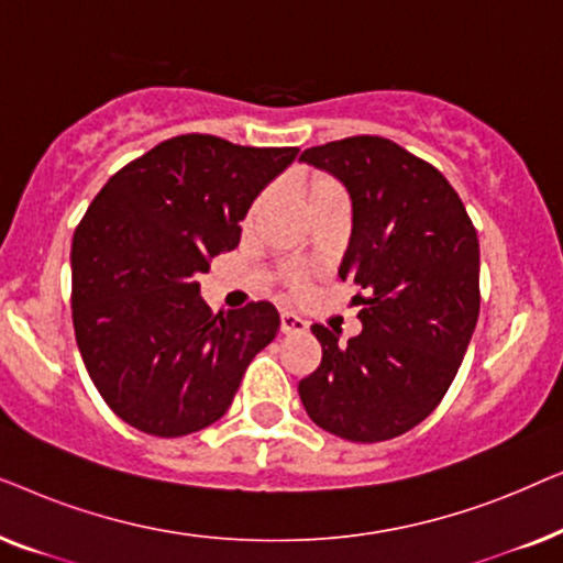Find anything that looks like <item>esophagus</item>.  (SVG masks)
<instances>
[{"label":"esophagus","instance_id":"34e87169","mask_svg":"<svg viewBox=\"0 0 563 563\" xmlns=\"http://www.w3.org/2000/svg\"><path fill=\"white\" fill-rule=\"evenodd\" d=\"M279 330H282L284 335H291V333H307V330H310V325H307V320L297 318L295 312H282Z\"/></svg>","mask_w":563,"mask_h":563}]
</instances>
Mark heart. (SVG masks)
Segmentation results:
<instances>
[{
    "label": "heart",
    "instance_id": "b5f03b06",
    "mask_svg": "<svg viewBox=\"0 0 563 563\" xmlns=\"http://www.w3.org/2000/svg\"><path fill=\"white\" fill-rule=\"evenodd\" d=\"M299 199H302L307 214L322 210V207L328 205H338V202H345V195L341 189V184L335 179H330L325 174H310L305 176V179H299ZM268 202V195H261L256 202L251 207V214H249V222H253L258 218L261 212H264V207Z\"/></svg>",
    "mask_w": 563,
    "mask_h": 563
}]
</instances>
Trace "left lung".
I'll list each match as a JSON object with an SVG mask.
<instances>
[{
  "label": "left lung",
  "mask_w": 563,
  "mask_h": 563,
  "mask_svg": "<svg viewBox=\"0 0 563 563\" xmlns=\"http://www.w3.org/2000/svg\"><path fill=\"white\" fill-rule=\"evenodd\" d=\"M351 197L338 276L364 295L361 333L341 345L312 325L322 361L299 382L314 426L353 443L407 433L435 410L479 318V241L443 174L397 143L356 135L302 153Z\"/></svg>",
  "instance_id": "1"
}]
</instances>
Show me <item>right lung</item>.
Returning <instances> with one entry per match:
<instances>
[{"mask_svg": "<svg viewBox=\"0 0 563 563\" xmlns=\"http://www.w3.org/2000/svg\"><path fill=\"white\" fill-rule=\"evenodd\" d=\"M297 153L179 135L114 174L89 205L71 245L76 343L128 426L158 438L212 426L279 333L268 302L212 314L197 279L235 249L251 205Z\"/></svg>", "mask_w": 563, "mask_h": 563, "instance_id": "obj_1", "label": "right lung"}]
</instances>
